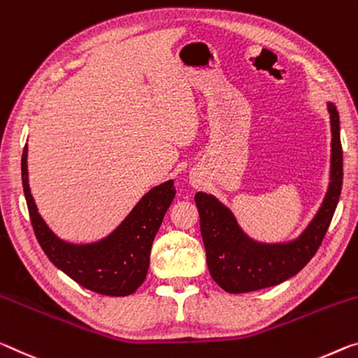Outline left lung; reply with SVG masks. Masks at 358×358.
I'll list each match as a JSON object with an SVG mask.
<instances>
[{
  "label": "left lung",
  "mask_w": 358,
  "mask_h": 358,
  "mask_svg": "<svg viewBox=\"0 0 358 358\" xmlns=\"http://www.w3.org/2000/svg\"><path fill=\"white\" fill-rule=\"evenodd\" d=\"M331 119V183L317 212L296 241L288 243L253 242L243 234L228 208L213 196L197 192L201 234L212 279L228 293H248L279 285L296 275L322 245L336 210L343 186V146L339 137V113L328 103Z\"/></svg>",
  "instance_id": "8db88e82"
}]
</instances>
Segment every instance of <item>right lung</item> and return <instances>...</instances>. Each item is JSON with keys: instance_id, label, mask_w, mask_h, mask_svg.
Here are the masks:
<instances>
[{"instance_id": "obj_1", "label": "right lung", "mask_w": 358, "mask_h": 358, "mask_svg": "<svg viewBox=\"0 0 358 358\" xmlns=\"http://www.w3.org/2000/svg\"><path fill=\"white\" fill-rule=\"evenodd\" d=\"M27 145L22 155V183L35 236L50 263L79 285L106 296H127L145 282L150 253L164 215L175 197L173 181L152 188L106 239L73 245L60 241L38 213L28 186Z\"/></svg>"}]
</instances>
